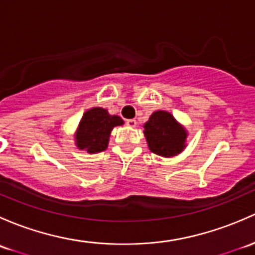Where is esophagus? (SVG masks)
<instances>
[{
	"label": "esophagus",
	"instance_id": "1",
	"mask_svg": "<svg viewBox=\"0 0 255 255\" xmlns=\"http://www.w3.org/2000/svg\"><path fill=\"white\" fill-rule=\"evenodd\" d=\"M126 123H127L128 127H135V126H136V121L135 120H127V121H126Z\"/></svg>",
	"mask_w": 255,
	"mask_h": 255
}]
</instances>
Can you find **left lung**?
I'll list each match as a JSON object with an SVG mask.
<instances>
[{"mask_svg":"<svg viewBox=\"0 0 255 255\" xmlns=\"http://www.w3.org/2000/svg\"><path fill=\"white\" fill-rule=\"evenodd\" d=\"M144 135L149 149L163 157L176 156L186 148V128L167 111H155L144 125Z\"/></svg>","mask_w":255,"mask_h":255,"instance_id":"8db88e82","label":"left lung"}]
</instances>
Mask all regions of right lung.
I'll return each mask as SVG.
<instances>
[{"instance_id":"right-lung-1","label":"right lung","mask_w":255,"mask_h":255,"mask_svg":"<svg viewBox=\"0 0 255 255\" xmlns=\"http://www.w3.org/2000/svg\"><path fill=\"white\" fill-rule=\"evenodd\" d=\"M123 120L116 115H110L103 107H93L83 115L76 134V145L89 154L107 149L111 130L123 125Z\"/></svg>"}]
</instances>
